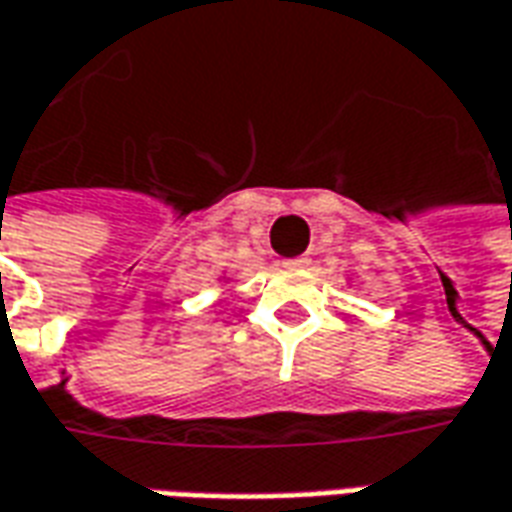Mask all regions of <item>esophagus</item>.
<instances>
[{
	"instance_id": "34e87169",
	"label": "esophagus",
	"mask_w": 512,
	"mask_h": 512,
	"mask_svg": "<svg viewBox=\"0 0 512 512\" xmlns=\"http://www.w3.org/2000/svg\"><path fill=\"white\" fill-rule=\"evenodd\" d=\"M285 266H288V268H302V266H307V257H293V260H288Z\"/></svg>"
}]
</instances>
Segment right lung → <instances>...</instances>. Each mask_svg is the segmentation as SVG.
Listing matches in <instances>:
<instances>
[{
	"label": "right lung",
	"instance_id": "right-lung-1",
	"mask_svg": "<svg viewBox=\"0 0 512 512\" xmlns=\"http://www.w3.org/2000/svg\"><path fill=\"white\" fill-rule=\"evenodd\" d=\"M224 280H227V277H224Z\"/></svg>",
	"mask_w": 512,
	"mask_h": 512
}]
</instances>
